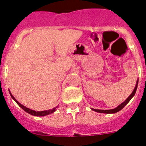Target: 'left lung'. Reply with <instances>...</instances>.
I'll return each instance as SVG.
<instances>
[{
  "instance_id": "obj_1",
  "label": "left lung",
  "mask_w": 146,
  "mask_h": 146,
  "mask_svg": "<svg viewBox=\"0 0 146 146\" xmlns=\"http://www.w3.org/2000/svg\"><path fill=\"white\" fill-rule=\"evenodd\" d=\"M137 84H138V81H137V84H136L135 85V87L134 90H133V92H132L131 94L129 96V97L127 98V99H126V100L124 102H122V104H120V105H119L118 107H117L116 108L113 109V110H95V109H92V110H94V111H97V112H99V113H106V114H111V113H116L117 112V111H120L122 109H123L124 107H125V106L126 105L127 103H128L129 102H130V99H132V98L134 96L136 92V90H137Z\"/></svg>"
}]
</instances>
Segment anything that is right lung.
Returning a JSON list of instances; mask_svg holds the SVG:
<instances>
[{
  "label": "right lung",
  "instance_id": "right-lung-1",
  "mask_svg": "<svg viewBox=\"0 0 146 146\" xmlns=\"http://www.w3.org/2000/svg\"><path fill=\"white\" fill-rule=\"evenodd\" d=\"M10 94H11V96L12 97V99H13V100L15 101V102L17 103L18 104H19V106L21 108H22V110H24V111H26V112L29 113V114H32V115H34V116H45V115H47V114H52V113L54 112V111H55V109L56 108H53L52 110H46V111H35V110H30V109L27 108V107H24V106H23L22 104H21L19 103V102H18L17 100H16V99H15L14 97L13 96V95L11 94L10 92Z\"/></svg>",
  "mask_w": 146,
  "mask_h": 146
}]
</instances>
